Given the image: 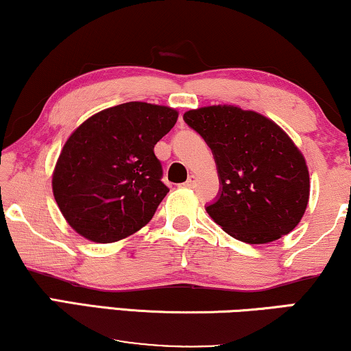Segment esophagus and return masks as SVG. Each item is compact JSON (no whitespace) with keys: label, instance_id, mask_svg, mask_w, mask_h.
<instances>
[{"label":"esophagus","instance_id":"obj_1","mask_svg":"<svg viewBox=\"0 0 351 351\" xmlns=\"http://www.w3.org/2000/svg\"><path fill=\"white\" fill-rule=\"evenodd\" d=\"M194 184H195V176L191 175L189 178H187V181L184 182V186L186 187H194Z\"/></svg>","mask_w":351,"mask_h":351}]
</instances>
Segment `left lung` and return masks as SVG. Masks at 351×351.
I'll list each match as a JSON object with an SVG mask.
<instances>
[{
	"label": "left lung",
	"instance_id": "obj_1",
	"mask_svg": "<svg viewBox=\"0 0 351 351\" xmlns=\"http://www.w3.org/2000/svg\"><path fill=\"white\" fill-rule=\"evenodd\" d=\"M182 119L213 152L221 187L206 211L224 232L263 245L299 224L308 204V169L274 121L232 105L191 110Z\"/></svg>",
	"mask_w": 351,
	"mask_h": 351
}]
</instances>
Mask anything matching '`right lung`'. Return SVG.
Returning <instances> with one entry per match:
<instances>
[{
	"label": "right lung",
	"mask_w": 351,
	"mask_h": 351,
	"mask_svg": "<svg viewBox=\"0 0 351 351\" xmlns=\"http://www.w3.org/2000/svg\"><path fill=\"white\" fill-rule=\"evenodd\" d=\"M176 119L171 108L128 101L97 112L71 133L52 191L79 235L112 243L149 223L169 192L154 146Z\"/></svg>",
	"instance_id": "1"
}]
</instances>
